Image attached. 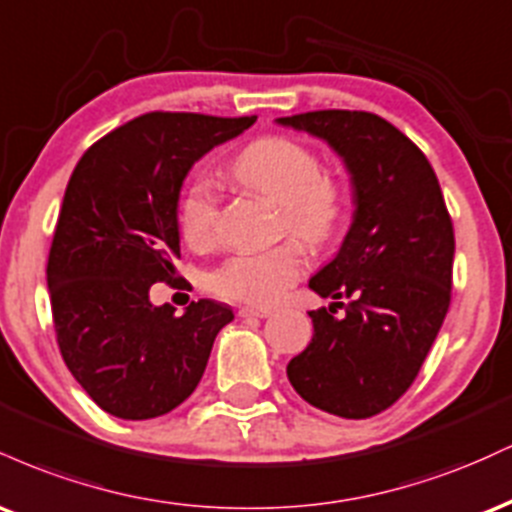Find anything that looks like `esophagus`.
Wrapping results in <instances>:
<instances>
[{
    "mask_svg": "<svg viewBox=\"0 0 512 512\" xmlns=\"http://www.w3.org/2000/svg\"><path fill=\"white\" fill-rule=\"evenodd\" d=\"M272 313L274 308H269V305H243L238 310L240 317H269Z\"/></svg>",
    "mask_w": 512,
    "mask_h": 512,
    "instance_id": "34e87169",
    "label": "esophagus"
}]
</instances>
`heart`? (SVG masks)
Instances as JSON below:
<instances>
[{"label": "heart", "mask_w": 512, "mask_h": 512, "mask_svg": "<svg viewBox=\"0 0 512 512\" xmlns=\"http://www.w3.org/2000/svg\"><path fill=\"white\" fill-rule=\"evenodd\" d=\"M231 175L245 190L279 204L281 233L296 240L269 250H240L216 264L207 276L214 296L226 301L267 305L301 279L305 248H325L342 228L346 214L344 187L322 170L320 156L308 144L284 134L252 139L231 161ZM178 228L190 248L207 250L219 231L221 195L214 182L195 178L178 197ZM301 239L300 244L297 240Z\"/></svg>", "instance_id": "1"}]
</instances>
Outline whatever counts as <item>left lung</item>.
<instances>
[{
  "mask_svg": "<svg viewBox=\"0 0 512 512\" xmlns=\"http://www.w3.org/2000/svg\"><path fill=\"white\" fill-rule=\"evenodd\" d=\"M279 122L322 137L344 158L356 204L339 255L310 279L337 303L310 310L315 334L286 375L313 407L368 419L409 390L448 315L450 211L424 151L380 115L313 110Z\"/></svg>",
  "mask_w": 512,
  "mask_h": 512,
  "instance_id": "8db88e82",
  "label": "left lung"
}]
</instances>
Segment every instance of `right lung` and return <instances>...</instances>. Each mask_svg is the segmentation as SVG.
<instances>
[{
  "instance_id": "1",
  "label": "right lung",
  "mask_w": 512,
  "mask_h": 512,
  "mask_svg": "<svg viewBox=\"0 0 512 512\" xmlns=\"http://www.w3.org/2000/svg\"><path fill=\"white\" fill-rule=\"evenodd\" d=\"M255 120L139 115L88 146L69 178L48 255L52 322L76 383L117 419H154L185 402L233 320L207 298L175 317L168 303H149V289L175 281L187 170Z\"/></svg>"
}]
</instances>
